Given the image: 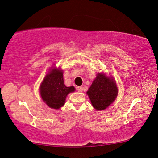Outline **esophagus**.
Segmentation results:
<instances>
[{"label": "esophagus", "instance_id": "esophagus-1", "mask_svg": "<svg viewBox=\"0 0 158 158\" xmlns=\"http://www.w3.org/2000/svg\"><path fill=\"white\" fill-rule=\"evenodd\" d=\"M77 91H78L79 92H82V91H83V87H82V86H78L77 88Z\"/></svg>", "mask_w": 158, "mask_h": 158}]
</instances>
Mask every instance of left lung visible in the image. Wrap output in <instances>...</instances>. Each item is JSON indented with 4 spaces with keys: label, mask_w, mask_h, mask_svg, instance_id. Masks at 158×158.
<instances>
[{
    "label": "left lung",
    "mask_w": 158,
    "mask_h": 158,
    "mask_svg": "<svg viewBox=\"0 0 158 158\" xmlns=\"http://www.w3.org/2000/svg\"><path fill=\"white\" fill-rule=\"evenodd\" d=\"M117 93L118 89L114 79L108 78L103 74H98L87 94L94 108L96 110H102L114 101Z\"/></svg>",
    "instance_id": "obj_1"
}]
</instances>
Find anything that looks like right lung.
<instances>
[{
  "instance_id": "obj_1",
  "label": "right lung",
  "mask_w": 158,
  "mask_h": 158,
  "mask_svg": "<svg viewBox=\"0 0 158 158\" xmlns=\"http://www.w3.org/2000/svg\"><path fill=\"white\" fill-rule=\"evenodd\" d=\"M74 90V86L67 87L64 85L62 70L54 68L45 77L40 87V94L51 108L59 109L64 104L67 94Z\"/></svg>"
}]
</instances>
